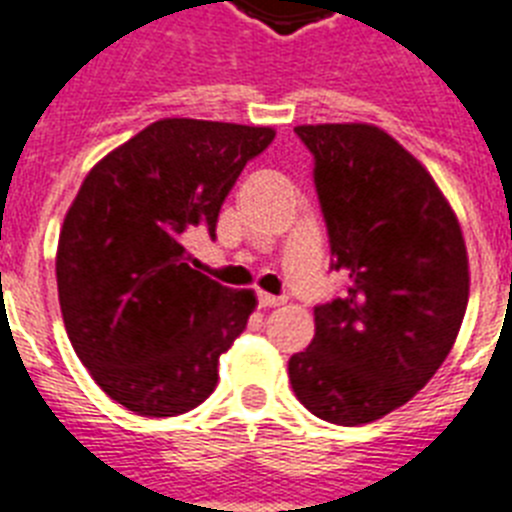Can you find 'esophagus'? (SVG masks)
Returning <instances> with one entry per match:
<instances>
[{"mask_svg": "<svg viewBox=\"0 0 512 512\" xmlns=\"http://www.w3.org/2000/svg\"><path fill=\"white\" fill-rule=\"evenodd\" d=\"M257 302H260V307H281L286 299H283V296H273V294H265V291H260V294H257Z\"/></svg>", "mask_w": 512, "mask_h": 512, "instance_id": "obj_1", "label": "esophagus"}]
</instances>
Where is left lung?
I'll list each match as a JSON object with an SVG mask.
<instances>
[{
    "instance_id": "left-lung-1",
    "label": "left lung",
    "mask_w": 512,
    "mask_h": 512,
    "mask_svg": "<svg viewBox=\"0 0 512 512\" xmlns=\"http://www.w3.org/2000/svg\"><path fill=\"white\" fill-rule=\"evenodd\" d=\"M315 156L333 268L349 291L315 307L289 359L296 398L356 427L409 403L453 349L468 304L461 223L432 174L375 124H299Z\"/></svg>"
}]
</instances>
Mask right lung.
Segmentation results:
<instances>
[{
  "instance_id": "add662e5",
  "label": "right lung",
  "mask_w": 512,
  "mask_h": 512,
  "mask_svg": "<svg viewBox=\"0 0 512 512\" xmlns=\"http://www.w3.org/2000/svg\"><path fill=\"white\" fill-rule=\"evenodd\" d=\"M273 137V127L158 119L85 176L59 231V307L80 362L124 409L179 416L216 390L218 356L257 299L190 268L184 236H216L223 200Z\"/></svg>"
}]
</instances>
